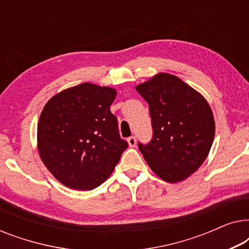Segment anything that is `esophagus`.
<instances>
[{
	"mask_svg": "<svg viewBox=\"0 0 249 249\" xmlns=\"http://www.w3.org/2000/svg\"><path fill=\"white\" fill-rule=\"evenodd\" d=\"M128 144L130 147H135L136 146V137L135 136H131V137L128 138Z\"/></svg>",
	"mask_w": 249,
	"mask_h": 249,
	"instance_id": "1",
	"label": "esophagus"
}]
</instances>
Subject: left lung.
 <instances>
[{"label":"left lung","instance_id":"8db88e82","mask_svg":"<svg viewBox=\"0 0 249 249\" xmlns=\"http://www.w3.org/2000/svg\"><path fill=\"white\" fill-rule=\"evenodd\" d=\"M136 89L148 103L153 136L138 148L154 173L168 182L188 178L209 155L215 132L205 98L178 77L159 73Z\"/></svg>","mask_w":249,"mask_h":249}]
</instances>
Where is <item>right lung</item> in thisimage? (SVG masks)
<instances>
[{
  "mask_svg": "<svg viewBox=\"0 0 249 249\" xmlns=\"http://www.w3.org/2000/svg\"><path fill=\"white\" fill-rule=\"evenodd\" d=\"M117 91L84 83L47 102L37 125L40 159L72 189L91 190L107 180L128 142L110 111Z\"/></svg>",
  "mask_w": 249,
  "mask_h": 249,
  "instance_id": "1",
  "label": "right lung"
}]
</instances>
